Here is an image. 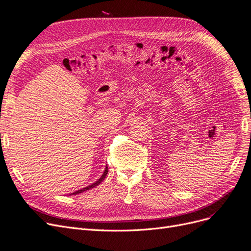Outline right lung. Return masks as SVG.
I'll return each instance as SVG.
<instances>
[{
	"mask_svg": "<svg viewBox=\"0 0 251 251\" xmlns=\"http://www.w3.org/2000/svg\"><path fill=\"white\" fill-rule=\"evenodd\" d=\"M107 174H108V167H106L105 172H103L102 176H100V178L99 180H97L96 183H93L92 185H90V186H88V187H86V188H83L82 190H77V191H75V192H74V193H72V194H79V193H82V192H84V191H87V190H89V189H91V188H94L96 186L100 185V184L101 183V181H102L103 179H105V177H106Z\"/></svg>",
	"mask_w": 251,
	"mask_h": 251,
	"instance_id": "right-lung-1",
	"label": "right lung"
}]
</instances>
